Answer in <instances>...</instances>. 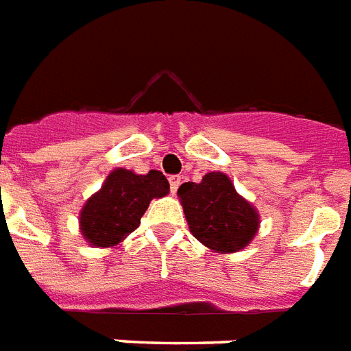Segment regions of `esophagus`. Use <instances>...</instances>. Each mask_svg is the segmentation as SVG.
Masks as SVG:
<instances>
[{"label": "esophagus", "instance_id": "34e87169", "mask_svg": "<svg viewBox=\"0 0 351 351\" xmlns=\"http://www.w3.org/2000/svg\"><path fill=\"white\" fill-rule=\"evenodd\" d=\"M180 184H182V178L178 175H173V176H169V187H171V193H173V195H175L176 191H178V187H180Z\"/></svg>", "mask_w": 351, "mask_h": 351}]
</instances>
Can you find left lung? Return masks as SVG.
<instances>
[{
  "label": "left lung",
  "mask_w": 351,
  "mask_h": 351,
  "mask_svg": "<svg viewBox=\"0 0 351 351\" xmlns=\"http://www.w3.org/2000/svg\"><path fill=\"white\" fill-rule=\"evenodd\" d=\"M178 198L193 236L215 252H238L258 232V210L220 171L207 173L200 184H182Z\"/></svg>",
  "instance_id": "obj_1"
}]
</instances>
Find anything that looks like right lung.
<instances>
[{
  "label": "right lung",
  "mask_w": 351,
  "mask_h": 351,
  "mask_svg": "<svg viewBox=\"0 0 351 351\" xmlns=\"http://www.w3.org/2000/svg\"><path fill=\"white\" fill-rule=\"evenodd\" d=\"M169 193V182L160 171L136 175L130 169L111 171L106 182L90 196L79 215L81 234L93 247H115L138 227L153 198Z\"/></svg>",
  "instance_id": "add662e5"
}]
</instances>
